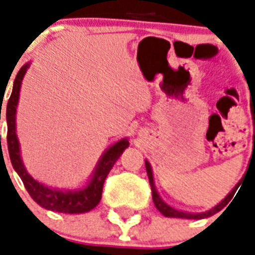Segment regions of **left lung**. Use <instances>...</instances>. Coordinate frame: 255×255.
<instances>
[{"label": "left lung", "mask_w": 255, "mask_h": 255, "mask_svg": "<svg viewBox=\"0 0 255 255\" xmlns=\"http://www.w3.org/2000/svg\"><path fill=\"white\" fill-rule=\"evenodd\" d=\"M253 102V100H252ZM252 106H255L254 102L253 103H250ZM252 112H253V119H254V129H255V108L254 110H252ZM253 140H254V145H255V131H254V136H253ZM145 169H147V174H148V178H149V184H151V189H152V200H153V204H155V206L157 208V210H159L160 213H163L165 217H177V218H188V220H201V218H206V217H210V216H213V214H216L217 212H220V210H222L224 208H225L228 204H229L230 201H232V198H233L234 193H236V190L238 189V186H240V182H238L237 185L234 186L233 190L230 192L228 196H226L224 200H222L218 205H216L214 208H212L210 210H208V212H204V213H186V212H181V210H177L174 209V208H172V206H169L168 204H165V202L160 198L159 193H157V190H156V186H155V182H153V174H152V168L151 165H149V163L148 161H145Z\"/></svg>", "instance_id": "1"}]
</instances>
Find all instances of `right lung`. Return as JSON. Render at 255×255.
Here are the masks:
<instances>
[{"instance_id": "right-lung-1", "label": "right lung", "mask_w": 255, "mask_h": 255, "mask_svg": "<svg viewBox=\"0 0 255 255\" xmlns=\"http://www.w3.org/2000/svg\"><path fill=\"white\" fill-rule=\"evenodd\" d=\"M30 63L22 66L18 71L17 77L14 79L13 91L7 100L6 106V122H7V149L11 160V165L21 177L26 190L29 192L34 201L38 205L47 210H54L59 213H86L94 209L99 204L103 192L104 180L110 173L111 168L119 159L123 151L129 145L127 139L119 140L112 147H110L104 155L100 157L99 163L96 165L95 172L92 174L91 181L88 182L85 189L81 190H61L53 189L43 185L37 180H34L26 170L25 165L21 160L19 153V143H18L17 133H15V112H17L18 98L21 90L22 79L25 77L26 71L29 69Z\"/></svg>"}]
</instances>
